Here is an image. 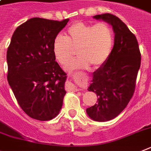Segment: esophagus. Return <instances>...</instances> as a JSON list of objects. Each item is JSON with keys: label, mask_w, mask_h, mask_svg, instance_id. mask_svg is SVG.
Segmentation results:
<instances>
[{"label": "esophagus", "mask_w": 151, "mask_h": 151, "mask_svg": "<svg viewBox=\"0 0 151 151\" xmlns=\"http://www.w3.org/2000/svg\"><path fill=\"white\" fill-rule=\"evenodd\" d=\"M67 86H68V88L70 89V90H73V91H74V92H77L79 90V89L77 88L76 86H74V85L71 82H68V83H67Z\"/></svg>", "instance_id": "1"}]
</instances>
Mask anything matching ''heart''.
Returning <instances> with one entry per match:
<instances>
[{
	"label": "heart",
	"mask_w": 151,
	"mask_h": 151,
	"mask_svg": "<svg viewBox=\"0 0 151 151\" xmlns=\"http://www.w3.org/2000/svg\"><path fill=\"white\" fill-rule=\"evenodd\" d=\"M114 39L113 29L109 23L77 22L68 28L65 37L56 36L53 42V53L58 62L66 66L73 60L77 51L79 58L67 68L70 71L87 68L90 65L99 68L109 59Z\"/></svg>",
	"instance_id": "obj_1"
}]
</instances>
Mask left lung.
<instances>
[{"label":"left lung","mask_w":151,"mask_h":151,"mask_svg":"<svg viewBox=\"0 0 151 151\" xmlns=\"http://www.w3.org/2000/svg\"><path fill=\"white\" fill-rule=\"evenodd\" d=\"M112 25L115 42L106 62L93 73L89 91L96 93L97 102L86 109L87 115L96 122L115 119L125 109L134 93L141 66V52L135 36L116 16H94Z\"/></svg>","instance_id":"obj_1"}]
</instances>
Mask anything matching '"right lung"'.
<instances>
[{"instance_id": "obj_1", "label": "right lung", "mask_w": 151, "mask_h": 151, "mask_svg": "<svg viewBox=\"0 0 151 151\" xmlns=\"http://www.w3.org/2000/svg\"><path fill=\"white\" fill-rule=\"evenodd\" d=\"M68 21L31 18L11 38L7 81L20 108L32 119L51 120L62 107L67 74L55 61L53 42Z\"/></svg>"}]
</instances>
